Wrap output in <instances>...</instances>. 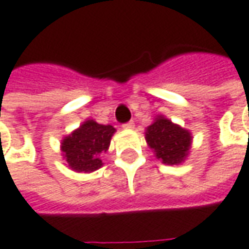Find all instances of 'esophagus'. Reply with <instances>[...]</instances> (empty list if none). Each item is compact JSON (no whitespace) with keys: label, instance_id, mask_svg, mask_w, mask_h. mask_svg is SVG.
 I'll return each mask as SVG.
<instances>
[{"label":"esophagus","instance_id":"esophagus-1","mask_svg":"<svg viewBox=\"0 0 249 249\" xmlns=\"http://www.w3.org/2000/svg\"><path fill=\"white\" fill-rule=\"evenodd\" d=\"M125 129H132L133 126H135V124H133V121H129V123H126V124L123 125Z\"/></svg>","mask_w":249,"mask_h":249}]
</instances>
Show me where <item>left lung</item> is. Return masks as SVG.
Segmentation results:
<instances>
[{"label":"left lung","mask_w":249,"mask_h":249,"mask_svg":"<svg viewBox=\"0 0 249 249\" xmlns=\"http://www.w3.org/2000/svg\"><path fill=\"white\" fill-rule=\"evenodd\" d=\"M146 142L156 157L167 165L182 164L192 147V133L171 120L159 116L146 128Z\"/></svg>","instance_id":"1"}]
</instances>
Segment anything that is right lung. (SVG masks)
Segmentation results:
<instances>
[{"label":"right lung","mask_w":249,"mask_h":249,"mask_svg":"<svg viewBox=\"0 0 249 249\" xmlns=\"http://www.w3.org/2000/svg\"><path fill=\"white\" fill-rule=\"evenodd\" d=\"M116 128L87 120L80 128L63 138L62 151L67 165L75 172H93L103 165L100 156L106 153Z\"/></svg>","instance_id":"right-lung-1"}]
</instances>
